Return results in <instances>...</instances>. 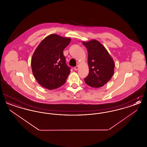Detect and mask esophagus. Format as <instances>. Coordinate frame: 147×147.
I'll use <instances>...</instances> for the list:
<instances>
[{"label": "esophagus", "instance_id": "1", "mask_svg": "<svg viewBox=\"0 0 147 147\" xmlns=\"http://www.w3.org/2000/svg\"><path fill=\"white\" fill-rule=\"evenodd\" d=\"M79 69V65H77L76 67H74V70H77Z\"/></svg>", "mask_w": 147, "mask_h": 147}]
</instances>
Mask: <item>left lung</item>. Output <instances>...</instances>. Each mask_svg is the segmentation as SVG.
Wrapping results in <instances>:
<instances>
[{
	"label": "left lung",
	"mask_w": 147,
	"mask_h": 147,
	"mask_svg": "<svg viewBox=\"0 0 147 147\" xmlns=\"http://www.w3.org/2000/svg\"><path fill=\"white\" fill-rule=\"evenodd\" d=\"M88 52L89 74L84 80L93 88L103 86L114 74L115 63L105 47L96 40L83 42Z\"/></svg>",
	"instance_id": "1"
}]
</instances>
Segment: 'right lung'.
<instances>
[{
    "mask_svg": "<svg viewBox=\"0 0 147 147\" xmlns=\"http://www.w3.org/2000/svg\"><path fill=\"white\" fill-rule=\"evenodd\" d=\"M71 39L57 34L45 37L37 46L31 58L32 73L38 83L49 90L65 83L70 68L65 63L63 50Z\"/></svg>",
    "mask_w": 147,
    "mask_h": 147,
    "instance_id": "right-lung-1",
    "label": "right lung"
}]
</instances>
